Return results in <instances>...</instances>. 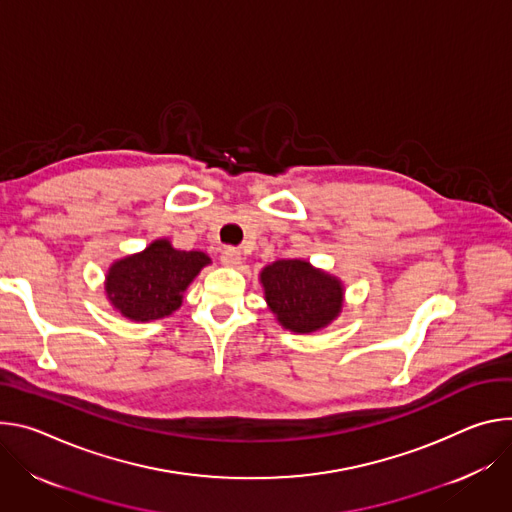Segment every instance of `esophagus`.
I'll list each match as a JSON object with an SVG mask.
<instances>
[{
  "label": "esophagus",
  "mask_w": 512,
  "mask_h": 512,
  "mask_svg": "<svg viewBox=\"0 0 512 512\" xmlns=\"http://www.w3.org/2000/svg\"><path fill=\"white\" fill-rule=\"evenodd\" d=\"M221 262L225 266H240L242 264V252L238 248H225L221 252Z\"/></svg>",
  "instance_id": "obj_1"
}]
</instances>
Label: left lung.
I'll list each match as a JSON object with an SVG mask.
<instances>
[{
  "instance_id": "8db88e82",
  "label": "left lung",
  "mask_w": 512,
  "mask_h": 512,
  "mask_svg": "<svg viewBox=\"0 0 512 512\" xmlns=\"http://www.w3.org/2000/svg\"><path fill=\"white\" fill-rule=\"evenodd\" d=\"M260 278L272 313L291 331H317L342 311V282L305 260H278Z\"/></svg>"
}]
</instances>
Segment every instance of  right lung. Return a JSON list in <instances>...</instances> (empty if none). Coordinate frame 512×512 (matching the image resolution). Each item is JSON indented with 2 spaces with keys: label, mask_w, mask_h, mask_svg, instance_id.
Returning a JSON list of instances; mask_svg holds the SVG:
<instances>
[{
  "label": "right lung",
  "mask_w": 512,
  "mask_h": 512,
  "mask_svg": "<svg viewBox=\"0 0 512 512\" xmlns=\"http://www.w3.org/2000/svg\"><path fill=\"white\" fill-rule=\"evenodd\" d=\"M205 264L209 256L203 252L175 250L168 240H156L109 268L105 293L128 319H160L181 307L185 289Z\"/></svg>",
  "instance_id": "add662e5"
}]
</instances>
